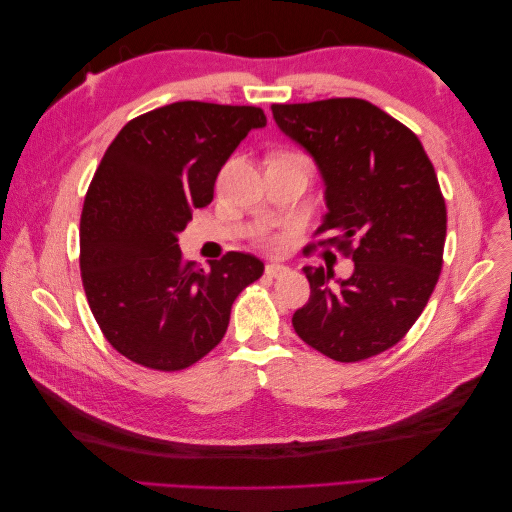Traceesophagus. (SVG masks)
I'll return each instance as SVG.
<instances>
[{"instance_id":"34e87169","label":"esophagus","mask_w":512,"mask_h":512,"mask_svg":"<svg viewBox=\"0 0 512 512\" xmlns=\"http://www.w3.org/2000/svg\"><path fill=\"white\" fill-rule=\"evenodd\" d=\"M265 273H267V277H282V275L290 273V267L280 265V262H269V265L265 267Z\"/></svg>"}]
</instances>
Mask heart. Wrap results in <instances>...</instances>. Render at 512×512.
<instances>
[{"label":"heart","mask_w":512,"mask_h":512,"mask_svg":"<svg viewBox=\"0 0 512 512\" xmlns=\"http://www.w3.org/2000/svg\"><path fill=\"white\" fill-rule=\"evenodd\" d=\"M262 241H265V245L271 247V250H277V247L282 245V239L277 235H267V237H262Z\"/></svg>","instance_id":"1"}]
</instances>
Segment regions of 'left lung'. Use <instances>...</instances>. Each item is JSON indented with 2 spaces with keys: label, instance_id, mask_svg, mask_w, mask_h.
<instances>
[{
  "label": "left lung",
  "instance_id": "1",
  "mask_svg": "<svg viewBox=\"0 0 512 512\" xmlns=\"http://www.w3.org/2000/svg\"><path fill=\"white\" fill-rule=\"evenodd\" d=\"M271 111L318 166L327 203L318 232H331L329 243L342 250L355 245L348 280L303 267L312 294L292 327L333 361L369 359L410 331L438 284L446 205L436 170L416 134L367 100L273 104Z\"/></svg>",
  "mask_w": 512,
  "mask_h": 512
}]
</instances>
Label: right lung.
<instances>
[{
    "label": "right lung",
    "mask_w": 512,
    "mask_h": 512,
    "mask_svg": "<svg viewBox=\"0 0 512 512\" xmlns=\"http://www.w3.org/2000/svg\"><path fill=\"white\" fill-rule=\"evenodd\" d=\"M267 117L256 106L173 102L128 121L81 215V275L104 337L126 359L179 371L222 342L230 307L265 265L243 252L185 262L179 232L213 200L232 151Z\"/></svg>",
    "instance_id": "obj_1"
}]
</instances>
